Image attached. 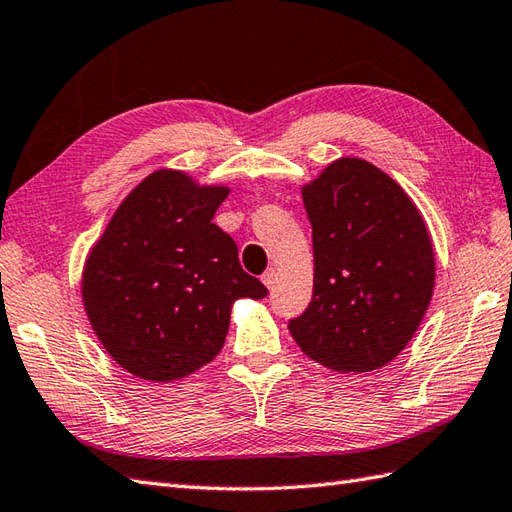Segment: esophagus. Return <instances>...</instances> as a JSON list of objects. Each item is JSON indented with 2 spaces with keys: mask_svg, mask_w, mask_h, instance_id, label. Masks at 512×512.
<instances>
[{
  "mask_svg": "<svg viewBox=\"0 0 512 512\" xmlns=\"http://www.w3.org/2000/svg\"><path fill=\"white\" fill-rule=\"evenodd\" d=\"M261 281H264V285L268 290H272L275 288V283H277V270L275 268H268L264 275H261Z\"/></svg>",
  "mask_w": 512,
  "mask_h": 512,
  "instance_id": "34e87169",
  "label": "esophagus"
}]
</instances>
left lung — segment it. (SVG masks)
I'll return each instance as SVG.
<instances>
[{
  "mask_svg": "<svg viewBox=\"0 0 512 512\" xmlns=\"http://www.w3.org/2000/svg\"><path fill=\"white\" fill-rule=\"evenodd\" d=\"M314 294L290 334L336 373H368L406 349L430 307L436 264L421 211L377 165L340 157L301 187Z\"/></svg>",
  "mask_w": 512,
  "mask_h": 512,
  "instance_id": "obj_1",
  "label": "left lung"
}]
</instances>
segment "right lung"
I'll return each mask as SVG.
<instances>
[{"label": "right lung", "instance_id": "add662e5", "mask_svg": "<svg viewBox=\"0 0 512 512\" xmlns=\"http://www.w3.org/2000/svg\"><path fill=\"white\" fill-rule=\"evenodd\" d=\"M227 185L161 168L130 192L82 268L93 334L124 371L154 384L196 373L220 353L237 299H264L231 237L213 224Z\"/></svg>", "mask_w": 512, "mask_h": 512}]
</instances>
